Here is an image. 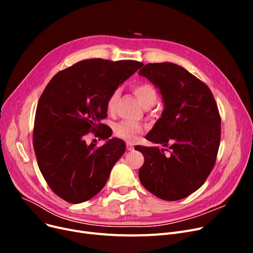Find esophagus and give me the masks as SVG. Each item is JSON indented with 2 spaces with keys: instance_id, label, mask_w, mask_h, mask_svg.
I'll list each match as a JSON object with an SVG mask.
<instances>
[{
  "instance_id": "34e87169",
  "label": "esophagus",
  "mask_w": 253,
  "mask_h": 253,
  "mask_svg": "<svg viewBox=\"0 0 253 253\" xmlns=\"http://www.w3.org/2000/svg\"><path fill=\"white\" fill-rule=\"evenodd\" d=\"M126 148H127V150H128V151H132V150L134 149L133 144H132L131 142H126Z\"/></svg>"
}]
</instances>
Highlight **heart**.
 Returning <instances> with one entry per match:
<instances>
[{
    "mask_svg": "<svg viewBox=\"0 0 253 253\" xmlns=\"http://www.w3.org/2000/svg\"><path fill=\"white\" fill-rule=\"evenodd\" d=\"M134 95L138 98L144 108H150L156 102L157 92L155 88L148 83H139L132 87ZM118 100V92L115 91L106 100V111L114 113ZM142 132V126L139 123L131 121H122L114 126V134L124 140L133 141L136 136Z\"/></svg>",
    "mask_w": 253,
    "mask_h": 253,
    "instance_id": "b5f03b06",
    "label": "heart"
}]
</instances>
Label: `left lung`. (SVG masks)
<instances>
[{"instance_id": "obj_1", "label": "left lung", "mask_w": 253, "mask_h": 253, "mask_svg": "<svg viewBox=\"0 0 253 253\" xmlns=\"http://www.w3.org/2000/svg\"><path fill=\"white\" fill-rule=\"evenodd\" d=\"M160 89L162 117L145 136L170 149L135 147L144 157L138 171L143 187L156 197L176 201L205 182L214 167L220 141V116L208 86L171 62L148 63L139 71Z\"/></svg>"}]
</instances>
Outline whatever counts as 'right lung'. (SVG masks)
<instances>
[{"mask_svg": "<svg viewBox=\"0 0 253 253\" xmlns=\"http://www.w3.org/2000/svg\"><path fill=\"white\" fill-rule=\"evenodd\" d=\"M142 65L136 60L86 59L57 73L44 89L36 111L34 150L49 188L64 201L79 204L94 197L124 154L122 139L96 148L85 136L93 132L104 140L112 135L100 122L108 117L106 100Z\"/></svg>", "mask_w": 253, "mask_h": 253, "instance_id": "1", "label": "right lung"}]
</instances>
